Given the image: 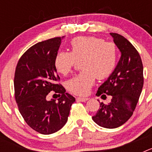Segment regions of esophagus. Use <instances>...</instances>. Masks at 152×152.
<instances>
[{"label":"esophagus","instance_id":"obj_1","mask_svg":"<svg viewBox=\"0 0 152 152\" xmlns=\"http://www.w3.org/2000/svg\"><path fill=\"white\" fill-rule=\"evenodd\" d=\"M89 100V98H87V97H77V101H81V102H85L87 100Z\"/></svg>","mask_w":152,"mask_h":152}]
</instances>
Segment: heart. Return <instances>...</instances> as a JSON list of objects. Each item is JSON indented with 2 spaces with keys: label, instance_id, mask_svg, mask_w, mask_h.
Here are the masks:
<instances>
[{
  "label": "heart",
  "instance_id": "obj_1",
  "mask_svg": "<svg viewBox=\"0 0 152 152\" xmlns=\"http://www.w3.org/2000/svg\"><path fill=\"white\" fill-rule=\"evenodd\" d=\"M80 62L82 72L70 79L68 91L84 96L94 84L96 77L103 80L113 72L117 61V49L112 42L94 36H80L71 42V52H61L55 58V67L61 75L72 72L76 61Z\"/></svg>",
  "mask_w": 152,
  "mask_h": 152
}]
</instances>
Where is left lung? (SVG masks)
I'll return each mask as SVG.
<instances>
[{"label": "left lung", "instance_id": "8db88e82", "mask_svg": "<svg viewBox=\"0 0 152 152\" xmlns=\"http://www.w3.org/2000/svg\"><path fill=\"white\" fill-rule=\"evenodd\" d=\"M110 35L121 52V57L96 94L101 97L105 94L111 95L110 103H100V109L92 119L100 126L114 129L124 124L132 116L142 93L144 77L142 61L136 49L121 35Z\"/></svg>", "mask_w": 152, "mask_h": 152}]
</instances>
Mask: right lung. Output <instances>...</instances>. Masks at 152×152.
Segmentation results:
<instances>
[{
	"label": "right lung",
	"mask_w": 152,
	"mask_h": 152,
	"mask_svg": "<svg viewBox=\"0 0 152 152\" xmlns=\"http://www.w3.org/2000/svg\"><path fill=\"white\" fill-rule=\"evenodd\" d=\"M61 42V37H56L33 45L19 59L15 70L13 84L19 111L29 127L43 135L62 128L75 101L58 83L60 77L55 58ZM51 91L62 94L58 102L46 100Z\"/></svg>",
	"instance_id": "1"
}]
</instances>
